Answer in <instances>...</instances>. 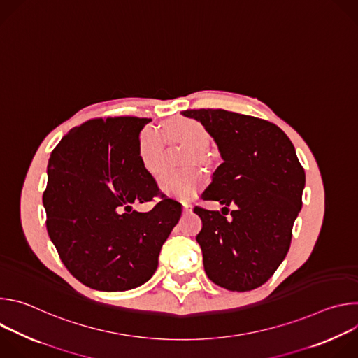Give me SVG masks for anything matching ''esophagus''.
Masks as SVG:
<instances>
[{"label":"esophagus","mask_w":358,"mask_h":358,"mask_svg":"<svg viewBox=\"0 0 358 358\" xmlns=\"http://www.w3.org/2000/svg\"><path fill=\"white\" fill-rule=\"evenodd\" d=\"M182 210H184V213H191L192 211V206L189 202H182Z\"/></svg>","instance_id":"esophagus-1"}]
</instances>
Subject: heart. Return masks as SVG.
<instances>
[{
    "label": "heart",
    "mask_w": 358,
    "mask_h": 358,
    "mask_svg": "<svg viewBox=\"0 0 358 358\" xmlns=\"http://www.w3.org/2000/svg\"><path fill=\"white\" fill-rule=\"evenodd\" d=\"M164 133L170 141L181 143L189 148V160H203V155L210 145V134L199 122L194 119H176L167 123ZM138 156L148 173L156 174L160 170L163 157V136L160 131L147 127L140 133ZM201 185L202 177L196 170L163 171L159 177V188L170 196L188 198Z\"/></svg>",
    "instance_id": "obj_1"
}]
</instances>
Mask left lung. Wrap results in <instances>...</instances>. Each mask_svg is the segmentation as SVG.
<instances>
[{
    "label": "left lung",
    "instance_id": "obj_1",
    "mask_svg": "<svg viewBox=\"0 0 358 358\" xmlns=\"http://www.w3.org/2000/svg\"><path fill=\"white\" fill-rule=\"evenodd\" d=\"M218 145L222 164L201 198L224 208L195 207L203 269L218 286L248 292L262 286L285 259L301 210L304 170L289 137L273 123L222 109L185 110ZM235 205L233 218L224 210Z\"/></svg>",
    "mask_w": 358,
    "mask_h": 358
}]
</instances>
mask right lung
<instances>
[{
	"mask_svg": "<svg viewBox=\"0 0 358 358\" xmlns=\"http://www.w3.org/2000/svg\"><path fill=\"white\" fill-rule=\"evenodd\" d=\"M150 120H89L50 155L42 198L46 229L66 269L87 287L122 292L145 283L181 217V203L164 195L147 213L133 208L159 195L138 156L140 131Z\"/></svg>",
	"mask_w": 358,
	"mask_h": 358,
	"instance_id": "1",
	"label": "right lung"
}]
</instances>
